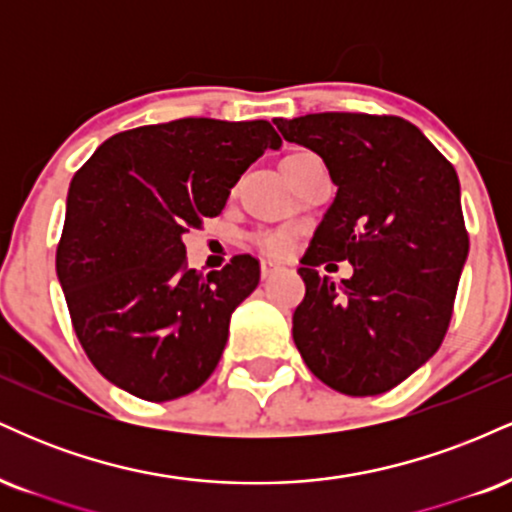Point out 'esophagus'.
Masks as SVG:
<instances>
[{
  "instance_id": "34e87169",
  "label": "esophagus",
  "mask_w": 512,
  "mask_h": 512,
  "mask_svg": "<svg viewBox=\"0 0 512 512\" xmlns=\"http://www.w3.org/2000/svg\"><path fill=\"white\" fill-rule=\"evenodd\" d=\"M281 264L279 262H272V260H262V264H260V272H262V276L264 279H267V276H272V274H276V272H281Z\"/></svg>"
}]
</instances>
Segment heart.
I'll list each match as a JSON object with an SVG mask.
<instances>
[{
	"mask_svg": "<svg viewBox=\"0 0 512 512\" xmlns=\"http://www.w3.org/2000/svg\"><path fill=\"white\" fill-rule=\"evenodd\" d=\"M303 154H293L286 158V161H291V158H298ZM257 248H260L264 255L269 257H286L291 255L293 245H296V231H291V228H276V231H267V233H260V236L255 238Z\"/></svg>",
	"mask_w": 512,
	"mask_h": 512,
	"instance_id": "b5f03b06",
	"label": "heart"
}]
</instances>
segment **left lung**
I'll list each match as a JSON object with an SVG mask.
<instances>
[{"label": "left lung", "instance_id": "8db88e82", "mask_svg": "<svg viewBox=\"0 0 512 512\" xmlns=\"http://www.w3.org/2000/svg\"><path fill=\"white\" fill-rule=\"evenodd\" d=\"M274 125L325 161L337 197L301 260L293 342L332 390L383 395L438 351L469 252L455 168L395 115L315 113ZM330 259L355 276L334 285Z\"/></svg>", "mask_w": 512, "mask_h": 512}]
</instances>
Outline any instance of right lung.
<instances>
[{"label":"right lung","mask_w":512,"mask_h":512,"mask_svg":"<svg viewBox=\"0 0 512 512\" xmlns=\"http://www.w3.org/2000/svg\"><path fill=\"white\" fill-rule=\"evenodd\" d=\"M279 146L267 120L182 117L115 134L76 170L57 276L103 378L146 402L207 383L260 262L236 255L204 276L187 267L182 236L219 216L250 163Z\"/></svg>","instance_id":"add662e5"}]
</instances>
